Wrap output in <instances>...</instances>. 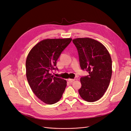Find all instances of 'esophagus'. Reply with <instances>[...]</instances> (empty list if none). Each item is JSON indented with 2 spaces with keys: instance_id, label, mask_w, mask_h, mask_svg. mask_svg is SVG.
<instances>
[{
  "instance_id": "34e87169",
  "label": "esophagus",
  "mask_w": 131,
  "mask_h": 131,
  "mask_svg": "<svg viewBox=\"0 0 131 131\" xmlns=\"http://www.w3.org/2000/svg\"><path fill=\"white\" fill-rule=\"evenodd\" d=\"M68 81L69 82H70V83H72V82H73L74 80H75V79H68Z\"/></svg>"
}]
</instances>
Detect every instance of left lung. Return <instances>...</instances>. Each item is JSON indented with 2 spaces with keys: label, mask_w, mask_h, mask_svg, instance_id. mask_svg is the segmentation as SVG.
Wrapping results in <instances>:
<instances>
[{
  "label": "left lung",
  "mask_w": 131,
  "mask_h": 131,
  "mask_svg": "<svg viewBox=\"0 0 131 131\" xmlns=\"http://www.w3.org/2000/svg\"><path fill=\"white\" fill-rule=\"evenodd\" d=\"M77 47L80 65L89 75L80 78V97L86 102L101 98L108 89L112 74L110 53L101 42L92 38H79L72 40Z\"/></svg>",
  "instance_id": "obj_1"
}]
</instances>
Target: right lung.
I'll return each mask as SVG.
<instances>
[{
	"instance_id": "1",
	"label": "right lung",
	"mask_w": 131,
	"mask_h": 131,
	"mask_svg": "<svg viewBox=\"0 0 131 131\" xmlns=\"http://www.w3.org/2000/svg\"><path fill=\"white\" fill-rule=\"evenodd\" d=\"M72 40V38L43 39L28 54L26 62L28 82L35 96L46 104H53L58 102L65 90L67 81L53 77L50 73L56 69L58 57Z\"/></svg>"
}]
</instances>
